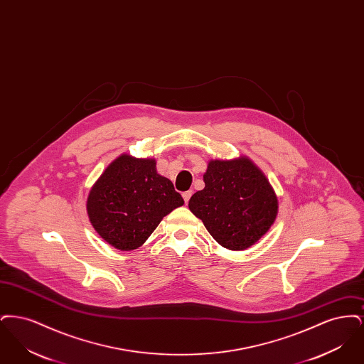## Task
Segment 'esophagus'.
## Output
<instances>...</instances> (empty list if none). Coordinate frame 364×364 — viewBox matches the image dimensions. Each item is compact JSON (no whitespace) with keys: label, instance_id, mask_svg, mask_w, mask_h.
<instances>
[{"label":"esophagus","instance_id":"1","mask_svg":"<svg viewBox=\"0 0 364 364\" xmlns=\"http://www.w3.org/2000/svg\"><path fill=\"white\" fill-rule=\"evenodd\" d=\"M191 195H192V192H191V191L183 192V199H184V202H186V203H188V202H190Z\"/></svg>","mask_w":364,"mask_h":364}]
</instances>
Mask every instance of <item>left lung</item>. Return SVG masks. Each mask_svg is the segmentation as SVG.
I'll return each mask as SVG.
<instances>
[{
  "instance_id": "8db88e82",
  "label": "left lung",
  "mask_w": 364,
  "mask_h": 364,
  "mask_svg": "<svg viewBox=\"0 0 364 364\" xmlns=\"http://www.w3.org/2000/svg\"><path fill=\"white\" fill-rule=\"evenodd\" d=\"M203 181L205 188L191 196L188 208L223 247L247 250L274 224L277 195L248 156L210 159Z\"/></svg>"
}]
</instances>
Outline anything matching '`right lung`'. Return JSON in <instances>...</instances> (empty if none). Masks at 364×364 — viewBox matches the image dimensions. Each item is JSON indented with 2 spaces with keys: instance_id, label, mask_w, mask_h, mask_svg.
<instances>
[{
  "instance_id": "obj_1",
  "label": "right lung",
  "mask_w": 364,
  "mask_h": 364,
  "mask_svg": "<svg viewBox=\"0 0 364 364\" xmlns=\"http://www.w3.org/2000/svg\"><path fill=\"white\" fill-rule=\"evenodd\" d=\"M184 205L154 158L122 154L113 159L87 196V215L105 242L132 251L146 242L165 215Z\"/></svg>"
}]
</instances>
